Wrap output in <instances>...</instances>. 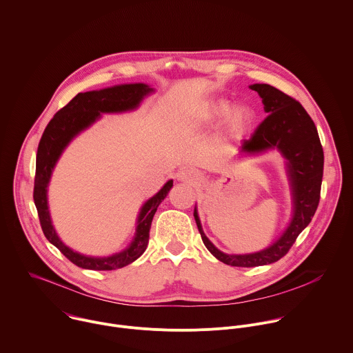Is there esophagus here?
<instances>
[{
	"instance_id": "34e87169",
	"label": "esophagus",
	"mask_w": 353,
	"mask_h": 353,
	"mask_svg": "<svg viewBox=\"0 0 353 353\" xmlns=\"http://www.w3.org/2000/svg\"><path fill=\"white\" fill-rule=\"evenodd\" d=\"M176 179L179 182H185V183H190V185H197L199 182H201V175L199 174V171L193 170V168H181L176 172Z\"/></svg>"
}]
</instances>
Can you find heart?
<instances>
[{"mask_svg":"<svg viewBox=\"0 0 353 353\" xmlns=\"http://www.w3.org/2000/svg\"><path fill=\"white\" fill-rule=\"evenodd\" d=\"M221 121L228 137L241 138L254 125L255 112L247 103L233 106L226 98H212L193 108L186 116V127L193 131L211 128Z\"/></svg>","mask_w":353,"mask_h":353,"instance_id":"1","label":"heart"}]
</instances>
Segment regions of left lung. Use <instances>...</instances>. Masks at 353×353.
<instances>
[{
	"instance_id": "8db88e82",
	"label": "left lung",
	"mask_w": 353,
	"mask_h": 353,
	"mask_svg": "<svg viewBox=\"0 0 353 353\" xmlns=\"http://www.w3.org/2000/svg\"><path fill=\"white\" fill-rule=\"evenodd\" d=\"M250 88L262 98L268 117L259 124L254 135L243 142L240 152L243 154H261L276 149L284 157L292 196L291 221L269 247L252 254H225L204 234L196 207L193 212L207 250L221 262L241 268L273 263L288 252L316 212L324 164L316 125L302 105L269 84H252Z\"/></svg>"
}]
</instances>
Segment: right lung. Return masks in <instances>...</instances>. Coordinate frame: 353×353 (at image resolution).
<instances>
[{
	"instance_id": "right-lung-1",
	"label": "right lung",
	"mask_w": 353,
	"mask_h": 353,
	"mask_svg": "<svg viewBox=\"0 0 353 353\" xmlns=\"http://www.w3.org/2000/svg\"><path fill=\"white\" fill-rule=\"evenodd\" d=\"M154 92L148 84H121L99 91L77 94L63 109H61L48 123L37 150L36 178H34V204L39 211L40 223L48 241L54 244L69 261L83 269L91 270H114L124 268L138 259L146 250L149 243V232L153 216L160 203L167 197L172 188L170 179L153 197L142 205L137 230L132 241L120 252L109 256H91L80 254L68 247L58 236L48 207V185L52 171L69 143L83 131L98 121L103 113H124L139 108L141 102Z\"/></svg>"
}]
</instances>
